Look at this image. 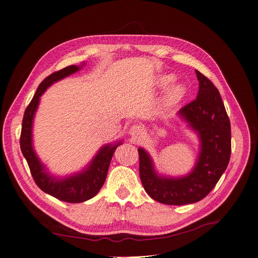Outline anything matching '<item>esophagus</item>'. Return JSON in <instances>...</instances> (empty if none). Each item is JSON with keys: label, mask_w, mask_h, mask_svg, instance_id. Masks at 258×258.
<instances>
[{"label": "esophagus", "mask_w": 258, "mask_h": 258, "mask_svg": "<svg viewBox=\"0 0 258 258\" xmlns=\"http://www.w3.org/2000/svg\"><path fill=\"white\" fill-rule=\"evenodd\" d=\"M130 135L131 137H133L134 139H140L141 137L144 136L145 134V130L143 126L141 125H138V124H135L133 125L131 128H130Z\"/></svg>", "instance_id": "esophagus-1"}]
</instances>
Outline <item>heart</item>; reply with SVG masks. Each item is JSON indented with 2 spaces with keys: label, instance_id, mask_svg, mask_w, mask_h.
Segmentation results:
<instances>
[{
  "label": "heart",
  "instance_id": "b5f03b06",
  "mask_svg": "<svg viewBox=\"0 0 258 258\" xmlns=\"http://www.w3.org/2000/svg\"><path fill=\"white\" fill-rule=\"evenodd\" d=\"M176 79L175 75L172 73H165L161 74L158 76L157 78V84L159 87L165 88L167 87L169 84H171L172 82H174ZM185 93V88L182 84L180 83H176L173 84L167 91L166 95V99L168 102L170 103H176L178 101H180L182 99V97L184 96Z\"/></svg>",
  "mask_w": 258,
  "mask_h": 258
}]
</instances>
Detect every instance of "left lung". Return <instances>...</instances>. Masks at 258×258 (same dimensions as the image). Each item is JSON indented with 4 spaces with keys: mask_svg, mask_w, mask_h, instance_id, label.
I'll use <instances>...</instances> for the list:
<instances>
[{
    "mask_svg": "<svg viewBox=\"0 0 258 258\" xmlns=\"http://www.w3.org/2000/svg\"><path fill=\"white\" fill-rule=\"evenodd\" d=\"M197 99L181 108L177 115L194 131L200 150L192 170L184 176L159 174L150 154L139 147L140 177L145 191L161 204L181 206L194 204L210 194L227 168L230 158V123L220 93L198 70Z\"/></svg>",
    "mask_w": 258,
    "mask_h": 258,
    "instance_id": "obj_1",
    "label": "left lung"
}]
</instances>
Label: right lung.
<instances>
[{
	"mask_svg": "<svg viewBox=\"0 0 258 258\" xmlns=\"http://www.w3.org/2000/svg\"><path fill=\"white\" fill-rule=\"evenodd\" d=\"M84 64L85 63L83 62L81 66L74 64L66 67L60 71L49 75L41 82L33 100L26 109L25 115H23L20 136L21 152L28 161L32 176L39 188L59 201L73 204L90 200L100 191L106 181L114 151L122 144V141L102 146L88 162V165L81 171L63 177H57L48 171L47 167L41 161L34 149L33 125L35 115L40 104V98L45 90L53 83L77 73Z\"/></svg>",
	"mask_w": 258,
	"mask_h": 258,
	"instance_id": "1",
	"label": "right lung"
}]
</instances>
